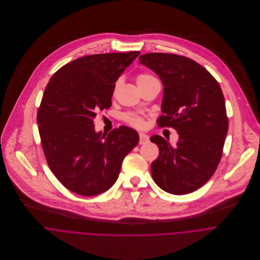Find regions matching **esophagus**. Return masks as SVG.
<instances>
[{
  "label": "esophagus",
  "instance_id": "34e87169",
  "mask_svg": "<svg viewBox=\"0 0 260 260\" xmlns=\"http://www.w3.org/2000/svg\"><path fill=\"white\" fill-rule=\"evenodd\" d=\"M149 140L148 135L144 134V133H139V144H144Z\"/></svg>",
  "mask_w": 260,
  "mask_h": 260
}]
</instances>
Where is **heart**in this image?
Returning a JSON list of instances; mask_svg holds the SVG:
<instances>
[{
  "label": "heart",
  "mask_w": 260,
  "mask_h": 260,
  "mask_svg": "<svg viewBox=\"0 0 260 260\" xmlns=\"http://www.w3.org/2000/svg\"><path fill=\"white\" fill-rule=\"evenodd\" d=\"M154 77L149 75V74H140L139 76H137L136 81H137V84L140 85V84H143V83H145V82H147V81H149V80H151ZM117 86H116V89H117ZM124 119H125V121L129 125H131L133 127H136V128H141L143 126V124H144V121H143L142 117H140V116H138L136 114L128 113V114H126L124 116Z\"/></svg>",
  "instance_id": "heart-1"
}]
</instances>
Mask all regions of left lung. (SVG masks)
Returning <instances> with one entry per match:
<instances>
[{
  "mask_svg": "<svg viewBox=\"0 0 260 260\" xmlns=\"http://www.w3.org/2000/svg\"><path fill=\"white\" fill-rule=\"evenodd\" d=\"M139 62L164 85L158 126L179 135L174 145L159 135L150 137L160 151L150 166L152 179L173 194L192 192L211 178L222 155L229 119L221 88L208 71L181 55L147 53Z\"/></svg>",
  "mask_w": 260,
  "mask_h": 260,
  "instance_id": "1",
  "label": "left lung"
}]
</instances>
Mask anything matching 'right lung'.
Listing matches in <instances>:
<instances>
[{"label": "right lung", "mask_w": 260, "mask_h": 260, "mask_svg": "<svg viewBox=\"0 0 260 260\" xmlns=\"http://www.w3.org/2000/svg\"><path fill=\"white\" fill-rule=\"evenodd\" d=\"M139 54L80 57L60 68L45 88L37 114L43 151L52 173L75 193L91 197L113 186L139 141L126 126L107 135L94 130L96 113L111 108L116 81Z\"/></svg>", "instance_id": "right-lung-1"}]
</instances>
